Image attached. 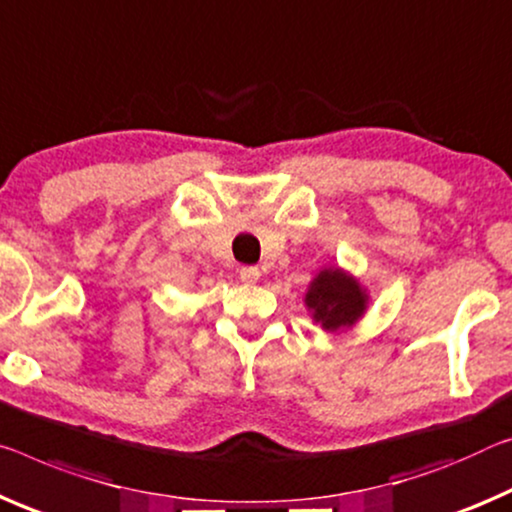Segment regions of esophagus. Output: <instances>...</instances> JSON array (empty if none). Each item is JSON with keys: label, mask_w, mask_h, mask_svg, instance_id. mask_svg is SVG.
Returning a JSON list of instances; mask_svg holds the SVG:
<instances>
[{"label": "esophagus", "mask_w": 512, "mask_h": 512, "mask_svg": "<svg viewBox=\"0 0 512 512\" xmlns=\"http://www.w3.org/2000/svg\"><path fill=\"white\" fill-rule=\"evenodd\" d=\"M239 278L246 282V285H253V282L259 280V269H257V266H241Z\"/></svg>", "instance_id": "34e87169"}]
</instances>
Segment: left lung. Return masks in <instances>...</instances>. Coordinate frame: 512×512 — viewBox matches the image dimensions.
Listing matches in <instances>:
<instances>
[{"mask_svg":"<svg viewBox=\"0 0 512 512\" xmlns=\"http://www.w3.org/2000/svg\"><path fill=\"white\" fill-rule=\"evenodd\" d=\"M307 310H312V319L321 323V328L335 332L339 328L353 326L367 310V294L339 269H323L312 280L305 294Z\"/></svg>","mask_w":512,"mask_h":512,"instance_id":"obj_1","label":"left lung"}]
</instances>
